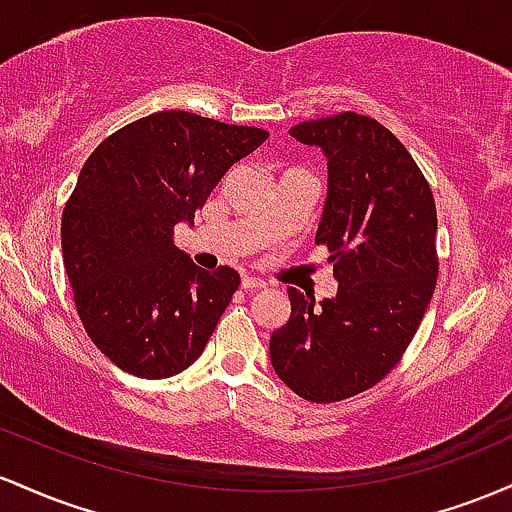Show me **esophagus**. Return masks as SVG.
I'll use <instances>...</instances> for the list:
<instances>
[{
  "label": "esophagus",
  "instance_id": "1",
  "mask_svg": "<svg viewBox=\"0 0 512 512\" xmlns=\"http://www.w3.org/2000/svg\"><path fill=\"white\" fill-rule=\"evenodd\" d=\"M241 287H244V290H261V287H266V280L244 275V278H241Z\"/></svg>",
  "mask_w": 512,
  "mask_h": 512
}]
</instances>
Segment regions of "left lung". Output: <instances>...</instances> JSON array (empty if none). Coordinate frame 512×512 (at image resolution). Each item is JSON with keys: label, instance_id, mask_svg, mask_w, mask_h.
Segmentation results:
<instances>
[{"label": "left lung", "instance_id": "obj_1", "mask_svg": "<svg viewBox=\"0 0 512 512\" xmlns=\"http://www.w3.org/2000/svg\"><path fill=\"white\" fill-rule=\"evenodd\" d=\"M290 132L329 159L317 244L338 292L317 304L287 287L292 312L271 336V363L297 396L333 404L404 358L438 283V212L423 171L380 120L346 111Z\"/></svg>", "mask_w": 512, "mask_h": 512}]
</instances>
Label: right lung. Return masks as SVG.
<instances>
[{"label": "right lung", "instance_id": "obj_1", "mask_svg": "<svg viewBox=\"0 0 512 512\" xmlns=\"http://www.w3.org/2000/svg\"><path fill=\"white\" fill-rule=\"evenodd\" d=\"M268 132L159 111L91 152L62 210V261L94 346L145 380L195 363L239 287L229 266L203 271L174 246L222 176Z\"/></svg>", "mask_w": 512, "mask_h": 512}]
</instances>
